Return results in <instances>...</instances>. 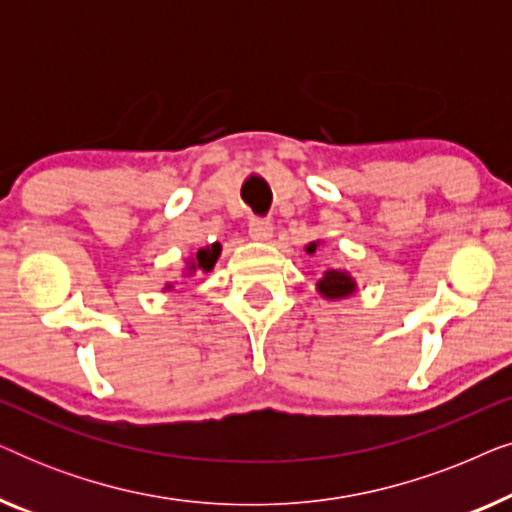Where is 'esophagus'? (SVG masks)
<instances>
[{
  "mask_svg": "<svg viewBox=\"0 0 512 512\" xmlns=\"http://www.w3.org/2000/svg\"><path fill=\"white\" fill-rule=\"evenodd\" d=\"M272 223L270 221H261V219H254L249 223V235H251V240H256V242H270L272 240Z\"/></svg>",
  "mask_w": 512,
  "mask_h": 512,
  "instance_id": "esophagus-1",
  "label": "esophagus"
}]
</instances>
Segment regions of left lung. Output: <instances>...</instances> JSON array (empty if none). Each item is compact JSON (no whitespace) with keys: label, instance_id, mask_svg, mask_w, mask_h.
<instances>
[{"label":"left lung","instance_id":"left-lung-1","mask_svg":"<svg viewBox=\"0 0 512 512\" xmlns=\"http://www.w3.org/2000/svg\"><path fill=\"white\" fill-rule=\"evenodd\" d=\"M319 244H324V240H314L307 244V254H314ZM356 291H359V284H356L352 272L347 268H335V265H328L317 282V293L324 300H328V303H338V300L354 296Z\"/></svg>","mask_w":512,"mask_h":512}]
</instances>
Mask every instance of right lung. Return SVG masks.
Here are the masks:
<instances>
[{"label":"right lung","mask_w":512,"mask_h":512,"mask_svg":"<svg viewBox=\"0 0 512 512\" xmlns=\"http://www.w3.org/2000/svg\"><path fill=\"white\" fill-rule=\"evenodd\" d=\"M219 256H221V242L207 244V247H202L195 251V254L184 258L181 277H195L198 272H212L216 261H219ZM172 289H174V282H167L163 286V291H172Z\"/></svg>","instance_id":"right-lung-1"}]
</instances>
